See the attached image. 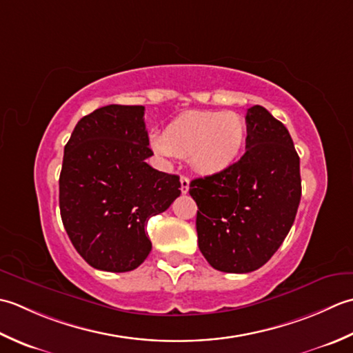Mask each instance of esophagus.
I'll return each instance as SVG.
<instances>
[{
	"label": "esophagus",
	"mask_w": 353,
	"mask_h": 353,
	"mask_svg": "<svg viewBox=\"0 0 353 353\" xmlns=\"http://www.w3.org/2000/svg\"><path fill=\"white\" fill-rule=\"evenodd\" d=\"M179 181H181V192L183 193H187L189 192V187H190V179L181 175V178H179Z\"/></svg>",
	"instance_id": "obj_1"
}]
</instances>
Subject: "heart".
<instances>
[{
    "label": "heart",
    "instance_id": "1",
    "mask_svg": "<svg viewBox=\"0 0 353 353\" xmlns=\"http://www.w3.org/2000/svg\"><path fill=\"white\" fill-rule=\"evenodd\" d=\"M245 143V120L232 111L185 112L169 123L164 137H154L158 154L189 157L193 168L204 174H218L233 166Z\"/></svg>",
    "mask_w": 353,
    "mask_h": 353
}]
</instances>
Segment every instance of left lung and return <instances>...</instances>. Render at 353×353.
Returning <instances> with one entry per match:
<instances>
[{
	"label": "left lung",
	"instance_id": "obj_1",
	"mask_svg": "<svg viewBox=\"0 0 353 353\" xmlns=\"http://www.w3.org/2000/svg\"><path fill=\"white\" fill-rule=\"evenodd\" d=\"M247 150L228 169L190 183L201 253L214 270L251 272L282 245L301 196L290 132L261 105L247 110Z\"/></svg>",
	"mask_w": 353,
	"mask_h": 353
}]
</instances>
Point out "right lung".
Returning a JSON list of instances; mask_svg holds the SVG:
<instances>
[{
    "label": "right lung",
    "mask_w": 353,
    "mask_h": 353,
    "mask_svg": "<svg viewBox=\"0 0 353 353\" xmlns=\"http://www.w3.org/2000/svg\"><path fill=\"white\" fill-rule=\"evenodd\" d=\"M145 106L108 105L77 121L63 149L59 207L76 251L92 268L126 272L152 250L149 218L181 195L178 175L150 168Z\"/></svg>",
    "instance_id": "add662e5"
}]
</instances>
